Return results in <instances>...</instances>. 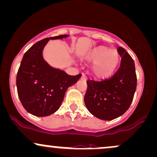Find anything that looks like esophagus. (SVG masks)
Masks as SVG:
<instances>
[{
	"instance_id": "34e87169",
	"label": "esophagus",
	"mask_w": 157,
	"mask_h": 157,
	"mask_svg": "<svg viewBox=\"0 0 157 157\" xmlns=\"http://www.w3.org/2000/svg\"><path fill=\"white\" fill-rule=\"evenodd\" d=\"M81 78L82 79V80H86V76H85V75H82V77H81Z\"/></svg>"
}]
</instances>
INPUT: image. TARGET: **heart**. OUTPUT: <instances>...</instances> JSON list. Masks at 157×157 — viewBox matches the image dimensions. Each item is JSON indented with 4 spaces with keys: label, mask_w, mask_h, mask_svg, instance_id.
<instances>
[{
    "label": "heart",
    "mask_w": 157,
    "mask_h": 157,
    "mask_svg": "<svg viewBox=\"0 0 157 157\" xmlns=\"http://www.w3.org/2000/svg\"><path fill=\"white\" fill-rule=\"evenodd\" d=\"M83 58L89 63L93 62L90 73L97 80H103L113 75L120 62L119 54L116 51L103 45L92 48L86 53Z\"/></svg>",
    "instance_id": "1"
}]
</instances>
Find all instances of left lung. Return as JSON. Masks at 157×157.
Wrapping results in <instances>:
<instances>
[{"instance_id": "1", "label": "left lung", "mask_w": 157, "mask_h": 157, "mask_svg": "<svg viewBox=\"0 0 157 157\" xmlns=\"http://www.w3.org/2000/svg\"><path fill=\"white\" fill-rule=\"evenodd\" d=\"M118 52L121 61L113 77L101 82L87 81L84 102L89 113L101 120L111 121L123 115L130 107L136 89L133 59L123 48L118 47Z\"/></svg>"}]
</instances>
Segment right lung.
Here are the masks:
<instances>
[{
  "instance_id": "obj_1",
  "label": "right lung",
  "mask_w": 157,
  "mask_h": 157,
  "mask_svg": "<svg viewBox=\"0 0 157 157\" xmlns=\"http://www.w3.org/2000/svg\"><path fill=\"white\" fill-rule=\"evenodd\" d=\"M68 35L42 39L24 55L16 77L18 98L27 113L45 117L56 112L68 87L78 81L81 75L70 76L51 66L43 58V50L50 40L63 39Z\"/></svg>"
}]
</instances>
